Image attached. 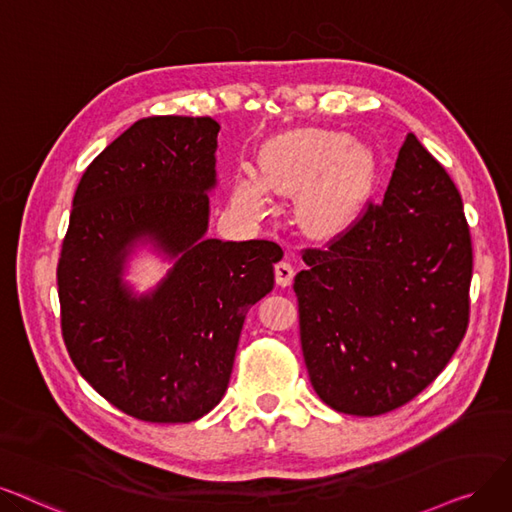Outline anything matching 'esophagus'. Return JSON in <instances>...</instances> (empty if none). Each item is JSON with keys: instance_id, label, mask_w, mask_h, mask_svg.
<instances>
[{"instance_id": "1", "label": "esophagus", "mask_w": 512, "mask_h": 512, "mask_svg": "<svg viewBox=\"0 0 512 512\" xmlns=\"http://www.w3.org/2000/svg\"><path fill=\"white\" fill-rule=\"evenodd\" d=\"M275 279L281 285V288H288L294 279V267L288 260H281L275 264Z\"/></svg>"}]
</instances>
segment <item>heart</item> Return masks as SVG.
<instances>
[{
  "label": "heart",
  "mask_w": 512,
  "mask_h": 512,
  "mask_svg": "<svg viewBox=\"0 0 512 512\" xmlns=\"http://www.w3.org/2000/svg\"><path fill=\"white\" fill-rule=\"evenodd\" d=\"M260 174L241 170L233 180L235 208L260 216L271 191L300 194V214L317 233L349 222L363 206L374 176V153L346 132L298 128L269 138L258 153Z\"/></svg>",
  "instance_id": "b5f03b06"
}]
</instances>
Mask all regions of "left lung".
<instances>
[{"mask_svg":"<svg viewBox=\"0 0 512 512\" xmlns=\"http://www.w3.org/2000/svg\"><path fill=\"white\" fill-rule=\"evenodd\" d=\"M302 260L300 342L321 401L380 416L443 372L466 334L473 245L456 185L414 134L382 201Z\"/></svg>","mask_w":512,"mask_h":512,"instance_id":"8db88e82","label":"left lung"}]
</instances>
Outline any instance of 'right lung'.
Wrapping results in <instances>:
<instances>
[{"label": "right lung", "mask_w": 512, "mask_h": 512, "mask_svg": "<svg viewBox=\"0 0 512 512\" xmlns=\"http://www.w3.org/2000/svg\"><path fill=\"white\" fill-rule=\"evenodd\" d=\"M220 126L136 121L81 176L58 260L67 351L98 395L145 422H193L227 393L250 306L275 285L267 239H208ZM173 267L149 293L125 281L138 247Z\"/></svg>", "instance_id": "obj_1"}]
</instances>
